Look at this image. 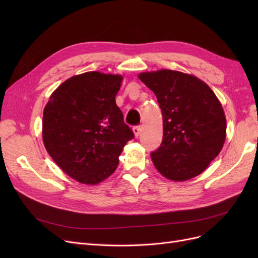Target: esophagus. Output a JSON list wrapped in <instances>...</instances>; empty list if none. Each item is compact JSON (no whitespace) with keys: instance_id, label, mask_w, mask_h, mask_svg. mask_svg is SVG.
Wrapping results in <instances>:
<instances>
[{"instance_id":"34e87169","label":"esophagus","mask_w":258,"mask_h":258,"mask_svg":"<svg viewBox=\"0 0 258 258\" xmlns=\"http://www.w3.org/2000/svg\"><path fill=\"white\" fill-rule=\"evenodd\" d=\"M134 132H135V136L138 138L141 136V132H142V128L140 126H135L134 127Z\"/></svg>"}]
</instances>
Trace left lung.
<instances>
[{
    "label": "left lung",
    "instance_id": "left-lung-1",
    "mask_svg": "<svg viewBox=\"0 0 258 258\" xmlns=\"http://www.w3.org/2000/svg\"><path fill=\"white\" fill-rule=\"evenodd\" d=\"M161 108L163 138L151 157L159 172L186 181L204 172L223 148L226 118L220 101L197 77L171 70L139 75Z\"/></svg>",
    "mask_w": 258,
    "mask_h": 258
}]
</instances>
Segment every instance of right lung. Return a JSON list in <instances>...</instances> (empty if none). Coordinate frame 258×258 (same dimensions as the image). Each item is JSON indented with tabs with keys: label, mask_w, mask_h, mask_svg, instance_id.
I'll return each instance as SVG.
<instances>
[{
	"label": "right lung",
	"mask_w": 258,
	"mask_h": 258,
	"mask_svg": "<svg viewBox=\"0 0 258 258\" xmlns=\"http://www.w3.org/2000/svg\"><path fill=\"white\" fill-rule=\"evenodd\" d=\"M122 77L87 72L62 83L43 115L46 151L64 172L95 185L118 166L123 146L135 138L115 102Z\"/></svg>",
	"instance_id": "right-lung-1"
}]
</instances>
